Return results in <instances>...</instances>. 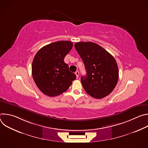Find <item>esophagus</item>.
I'll use <instances>...</instances> for the list:
<instances>
[{
  "mask_svg": "<svg viewBox=\"0 0 148 148\" xmlns=\"http://www.w3.org/2000/svg\"><path fill=\"white\" fill-rule=\"evenodd\" d=\"M75 75H76L77 78H78V77H79V71H75Z\"/></svg>",
  "mask_w": 148,
  "mask_h": 148,
  "instance_id": "34e87169",
  "label": "esophagus"
}]
</instances>
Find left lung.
<instances>
[{
  "mask_svg": "<svg viewBox=\"0 0 148 148\" xmlns=\"http://www.w3.org/2000/svg\"><path fill=\"white\" fill-rule=\"evenodd\" d=\"M74 47L82 58L87 71L81 82L86 92L94 98L108 95L116 86L119 71L114 57L98 45L78 42Z\"/></svg>",
  "mask_w": 148,
  "mask_h": 148,
  "instance_id": "left-lung-1",
  "label": "left lung"
}]
</instances>
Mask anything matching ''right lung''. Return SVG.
<instances>
[{"instance_id":"obj_1","label":"right lung","mask_w":148,"mask_h":148,"mask_svg":"<svg viewBox=\"0 0 148 148\" xmlns=\"http://www.w3.org/2000/svg\"><path fill=\"white\" fill-rule=\"evenodd\" d=\"M69 41H59L40 49L32 62L33 78L39 90L49 97L66 91L76 75L69 69L64 59L73 47Z\"/></svg>"}]
</instances>
